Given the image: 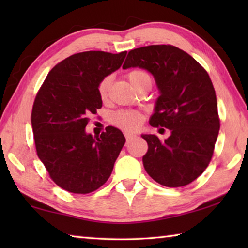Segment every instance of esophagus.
<instances>
[{
    "mask_svg": "<svg viewBox=\"0 0 248 248\" xmlns=\"http://www.w3.org/2000/svg\"><path fill=\"white\" fill-rule=\"evenodd\" d=\"M124 137H125V140H127V143H129L130 141H132L133 139H136L137 134L131 133V132H125L124 133Z\"/></svg>",
    "mask_w": 248,
    "mask_h": 248,
    "instance_id": "esophagus-1",
    "label": "esophagus"
}]
</instances>
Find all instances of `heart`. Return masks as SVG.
<instances>
[{
  "label": "heart",
  "instance_id": "b5f03b06",
  "mask_svg": "<svg viewBox=\"0 0 248 248\" xmlns=\"http://www.w3.org/2000/svg\"><path fill=\"white\" fill-rule=\"evenodd\" d=\"M128 78L134 90L144 85H152V78L150 74L143 70H133L128 73ZM112 83L111 77H105L98 84V94L103 100L108 97L109 90ZM112 124L124 130L138 129L143 121V116L136 110H121L111 117Z\"/></svg>",
  "mask_w": 248,
  "mask_h": 248
}]
</instances>
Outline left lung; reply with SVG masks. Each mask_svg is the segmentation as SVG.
Instances as JSON below:
<instances>
[{
  "mask_svg": "<svg viewBox=\"0 0 248 248\" xmlns=\"http://www.w3.org/2000/svg\"><path fill=\"white\" fill-rule=\"evenodd\" d=\"M129 68L153 75L159 96L149 123L170 130L164 141L155 134H141L149 146L142 157L146 173L163 186H186L207 169L219 134L211 79L194 58L170 45L131 50L123 65Z\"/></svg>",
  "mask_w": 248,
  "mask_h": 248,
  "instance_id": "left-lung-1",
  "label": "left lung"
}]
</instances>
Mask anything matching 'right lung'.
<instances>
[{
    "mask_svg": "<svg viewBox=\"0 0 248 248\" xmlns=\"http://www.w3.org/2000/svg\"><path fill=\"white\" fill-rule=\"evenodd\" d=\"M127 51L79 52L50 71L36 96L31 125L37 154L59 187L89 194L107 182L125 142L119 129L86 132L90 115L103 106L98 84L118 70Z\"/></svg>",
    "mask_w": 248,
    "mask_h": 248,
    "instance_id": "1",
    "label": "right lung"
}]
</instances>
